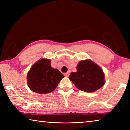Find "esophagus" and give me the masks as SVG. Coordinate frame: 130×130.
Here are the masks:
<instances>
[{"label":"esophagus","instance_id":"34e87169","mask_svg":"<svg viewBox=\"0 0 130 130\" xmlns=\"http://www.w3.org/2000/svg\"><path fill=\"white\" fill-rule=\"evenodd\" d=\"M69 74H70V72H67V73H65V74H64V75L66 76V77H68L69 76Z\"/></svg>","mask_w":130,"mask_h":130}]
</instances>
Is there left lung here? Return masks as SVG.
Instances as JSON below:
<instances>
[{"instance_id": "8db88e82", "label": "left lung", "mask_w": 130, "mask_h": 130, "mask_svg": "<svg viewBox=\"0 0 130 130\" xmlns=\"http://www.w3.org/2000/svg\"><path fill=\"white\" fill-rule=\"evenodd\" d=\"M77 72L69 77L77 88L86 92H94L105 84L104 73L98 64L91 60H82L76 67Z\"/></svg>"}]
</instances>
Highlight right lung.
Returning <instances> with one entry per match:
<instances>
[{
    "label": "right lung",
    "instance_id": "1",
    "mask_svg": "<svg viewBox=\"0 0 130 130\" xmlns=\"http://www.w3.org/2000/svg\"><path fill=\"white\" fill-rule=\"evenodd\" d=\"M64 76L50 65V60L41 58L32 65L27 75V84L32 91L46 94L54 91Z\"/></svg>",
    "mask_w": 130,
    "mask_h": 130
}]
</instances>
